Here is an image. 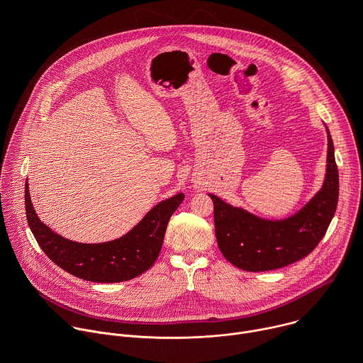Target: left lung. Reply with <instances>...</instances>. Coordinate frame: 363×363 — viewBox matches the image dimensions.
I'll use <instances>...</instances> for the list:
<instances>
[{
  "mask_svg": "<svg viewBox=\"0 0 363 363\" xmlns=\"http://www.w3.org/2000/svg\"><path fill=\"white\" fill-rule=\"evenodd\" d=\"M218 247L235 267L269 272L296 263L312 252L335 216L339 198V172L333 140L328 129V168L322 189L303 210L283 221H267L235 208L210 194Z\"/></svg>",
  "mask_w": 363,
  "mask_h": 363,
  "instance_id": "1",
  "label": "left lung"
}]
</instances>
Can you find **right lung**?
Wrapping results in <instances>:
<instances>
[{
	"instance_id": "obj_1",
	"label": "right lung",
	"mask_w": 363,
	"mask_h": 363,
	"mask_svg": "<svg viewBox=\"0 0 363 363\" xmlns=\"http://www.w3.org/2000/svg\"><path fill=\"white\" fill-rule=\"evenodd\" d=\"M184 194L160 202L126 235L103 244H82L63 238L43 224L31 203L26 184L27 223L38 245L65 272L94 283H119L138 277L157 262L171 216Z\"/></svg>"
}]
</instances>
